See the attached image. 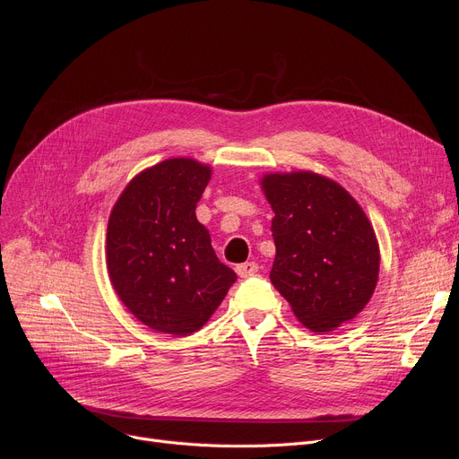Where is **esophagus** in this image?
<instances>
[{
    "mask_svg": "<svg viewBox=\"0 0 459 459\" xmlns=\"http://www.w3.org/2000/svg\"><path fill=\"white\" fill-rule=\"evenodd\" d=\"M256 272H258V264L256 262H244V264H238V266H236V273L242 277V279L253 277Z\"/></svg>",
    "mask_w": 459,
    "mask_h": 459,
    "instance_id": "esophagus-1",
    "label": "esophagus"
}]
</instances>
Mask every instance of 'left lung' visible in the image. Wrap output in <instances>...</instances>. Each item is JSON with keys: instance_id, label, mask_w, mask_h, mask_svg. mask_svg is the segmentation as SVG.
Returning <instances> with one entry per match:
<instances>
[{"instance_id": "1", "label": "left lung", "mask_w": 459, "mask_h": 459, "mask_svg": "<svg viewBox=\"0 0 459 459\" xmlns=\"http://www.w3.org/2000/svg\"><path fill=\"white\" fill-rule=\"evenodd\" d=\"M260 184L275 212L270 279L296 318L315 333L355 318L379 275V246L363 208L341 184L310 171L272 173Z\"/></svg>"}]
</instances>
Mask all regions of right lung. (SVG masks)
Listing matches in <instances>:
<instances>
[{
    "label": "right lung",
    "instance_id": "right-lung-1",
    "mask_svg": "<svg viewBox=\"0 0 459 459\" xmlns=\"http://www.w3.org/2000/svg\"><path fill=\"white\" fill-rule=\"evenodd\" d=\"M210 177L212 167L197 160L160 161L139 173L111 210V284L132 315L158 333L199 331L236 281L195 215Z\"/></svg>",
    "mask_w": 459,
    "mask_h": 459
}]
</instances>
